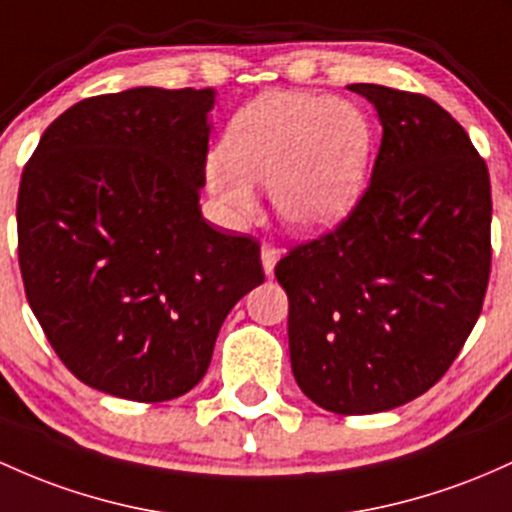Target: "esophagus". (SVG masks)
Masks as SVG:
<instances>
[{
  "label": "esophagus",
  "instance_id": "34e87169",
  "mask_svg": "<svg viewBox=\"0 0 512 512\" xmlns=\"http://www.w3.org/2000/svg\"><path fill=\"white\" fill-rule=\"evenodd\" d=\"M260 252H262V267H265V274H267V277H272L274 265H277V260H279V250L272 243H267V240H265V243H262V247H260Z\"/></svg>",
  "mask_w": 512,
  "mask_h": 512
}]
</instances>
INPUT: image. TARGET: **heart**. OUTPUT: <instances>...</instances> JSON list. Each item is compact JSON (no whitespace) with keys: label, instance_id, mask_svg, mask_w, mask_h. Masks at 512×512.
<instances>
[{"label":"heart","instance_id":"b5f03b06","mask_svg":"<svg viewBox=\"0 0 512 512\" xmlns=\"http://www.w3.org/2000/svg\"><path fill=\"white\" fill-rule=\"evenodd\" d=\"M372 143V123L352 101L277 89L230 119L206 177L235 218L255 213L252 184H269L274 209L291 228L323 230L357 204Z\"/></svg>","mask_w":512,"mask_h":512}]
</instances>
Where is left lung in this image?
<instances>
[{
  "label": "left lung",
  "mask_w": 512,
  "mask_h": 512,
  "mask_svg": "<svg viewBox=\"0 0 512 512\" xmlns=\"http://www.w3.org/2000/svg\"><path fill=\"white\" fill-rule=\"evenodd\" d=\"M379 114L372 179L274 274L296 384L330 413L391 411L445 376L484 306L491 179L457 119L418 92L350 84Z\"/></svg>",
  "instance_id": "obj_1"
}]
</instances>
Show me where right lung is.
Instances as JSON below:
<instances>
[{
    "instance_id": "add662e5",
    "label": "right lung",
    "mask_w": 512,
    "mask_h": 512,
    "mask_svg": "<svg viewBox=\"0 0 512 512\" xmlns=\"http://www.w3.org/2000/svg\"><path fill=\"white\" fill-rule=\"evenodd\" d=\"M213 89L77 101L28 157L16 199L33 316L82 384L138 403L194 389L223 320L265 282L260 243L201 218Z\"/></svg>"
}]
</instances>
